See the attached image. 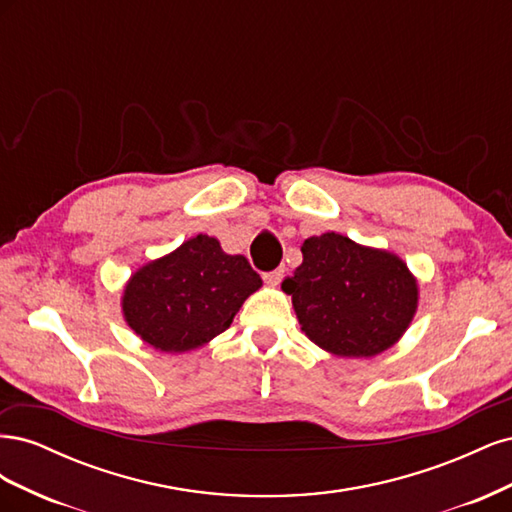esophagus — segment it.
<instances>
[{
  "label": "esophagus",
  "mask_w": 512,
  "mask_h": 512,
  "mask_svg": "<svg viewBox=\"0 0 512 512\" xmlns=\"http://www.w3.org/2000/svg\"><path fill=\"white\" fill-rule=\"evenodd\" d=\"M282 277H284V269H275V271H269L262 275V280H265L267 286H280Z\"/></svg>",
  "instance_id": "esophagus-1"
}]
</instances>
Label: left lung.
I'll list each match as a JSON object with an SVG mask.
<instances>
[{
	"label": "left lung",
	"mask_w": 512,
	"mask_h": 512,
	"mask_svg": "<svg viewBox=\"0 0 512 512\" xmlns=\"http://www.w3.org/2000/svg\"><path fill=\"white\" fill-rule=\"evenodd\" d=\"M303 262L282 290L301 331L337 356H376L406 333L418 284L399 256L324 232L301 245Z\"/></svg>",
	"instance_id": "left-lung-1"
}]
</instances>
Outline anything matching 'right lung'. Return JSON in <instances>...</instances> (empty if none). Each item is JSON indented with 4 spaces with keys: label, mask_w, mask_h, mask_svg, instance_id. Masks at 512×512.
Instances as JSON below:
<instances>
[{
    "label": "right lung",
    "mask_w": 512,
    "mask_h": 512,
    "mask_svg": "<svg viewBox=\"0 0 512 512\" xmlns=\"http://www.w3.org/2000/svg\"><path fill=\"white\" fill-rule=\"evenodd\" d=\"M260 286L245 256H230L218 239L196 235L138 269L123 290L121 309L151 348L188 352L224 333Z\"/></svg>",
    "instance_id": "1"
}]
</instances>
